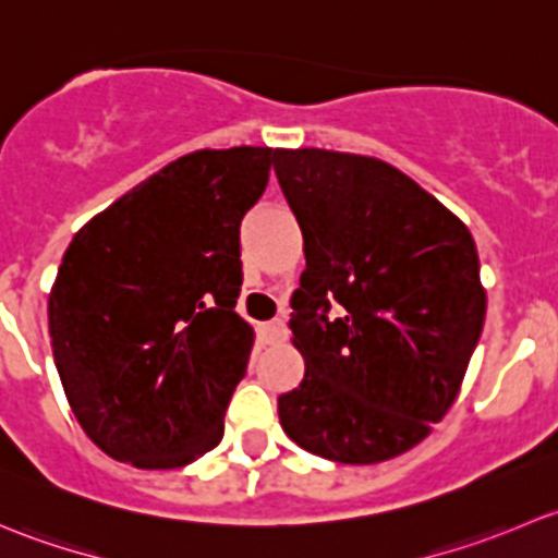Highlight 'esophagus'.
I'll list each match as a JSON object with an SVG mask.
<instances>
[{"label":"esophagus","instance_id":"esophagus-1","mask_svg":"<svg viewBox=\"0 0 558 558\" xmlns=\"http://www.w3.org/2000/svg\"><path fill=\"white\" fill-rule=\"evenodd\" d=\"M286 335H289V329H286L283 320H269V324H262V340L267 342V345H275V342H283Z\"/></svg>","mask_w":558,"mask_h":558}]
</instances>
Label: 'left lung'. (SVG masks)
<instances>
[{
	"label": "left lung",
	"instance_id": "1",
	"mask_svg": "<svg viewBox=\"0 0 558 558\" xmlns=\"http://www.w3.org/2000/svg\"><path fill=\"white\" fill-rule=\"evenodd\" d=\"M305 240L289 329L305 378L280 393L283 432L342 464L410 451L448 413L483 331L470 229L369 156L275 150Z\"/></svg>",
	"mask_w": 558,
	"mask_h": 558
}]
</instances>
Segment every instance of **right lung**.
Listing matches in <instances>:
<instances>
[{
    "label": "right lung",
    "mask_w": 558,
    "mask_h": 558,
    "mask_svg": "<svg viewBox=\"0 0 558 558\" xmlns=\"http://www.w3.org/2000/svg\"><path fill=\"white\" fill-rule=\"evenodd\" d=\"M272 148L196 150L72 238L48 329L77 424L107 456L172 470L213 451L245 378L253 329L234 313L240 223Z\"/></svg>",
    "instance_id": "1"
}]
</instances>
